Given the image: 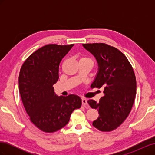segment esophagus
I'll list each match as a JSON object with an SVG mask.
<instances>
[{
    "label": "esophagus",
    "mask_w": 155,
    "mask_h": 155,
    "mask_svg": "<svg viewBox=\"0 0 155 155\" xmlns=\"http://www.w3.org/2000/svg\"><path fill=\"white\" fill-rule=\"evenodd\" d=\"M81 101H82V105L83 106H87V101L86 100V98L83 97L82 100H81Z\"/></svg>",
    "instance_id": "obj_1"
}]
</instances>
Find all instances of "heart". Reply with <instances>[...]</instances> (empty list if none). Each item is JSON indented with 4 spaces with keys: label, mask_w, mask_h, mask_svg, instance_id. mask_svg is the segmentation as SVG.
<instances>
[{
    "label": "heart",
    "mask_w": 155,
    "mask_h": 155,
    "mask_svg": "<svg viewBox=\"0 0 155 155\" xmlns=\"http://www.w3.org/2000/svg\"><path fill=\"white\" fill-rule=\"evenodd\" d=\"M80 60H86V61H91V62L92 63V61L91 60V59L88 58H85H85H81Z\"/></svg>",
    "instance_id": "heart-1"
}]
</instances>
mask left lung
<instances>
[{
    "label": "left lung",
    "mask_w": 155,
    "mask_h": 155,
    "mask_svg": "<svg viewBox=\"0 0 155 155\" xmlns=\"http://www.w3.org/2000/svg\"><path fill=\"white\" fill-rule=\"evenodd\" d=\"M83 46L98 63V72L91 87L104 88V96L99 102L87 101L99 114L92 125L103 132H110L124 122L133 107L137 90L134 70L126 56L113 46L102 43Z\"/></svg>",
    "instance_id": "1"
}]
</instances>
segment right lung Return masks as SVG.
I'll list each match as a JSON object with an SVG mask.
<instances>
[{"mask_svg": "<svg viewBox=\"0 0 155 155\" xmlns=\"http://www.w3.org/2000/svg\"><path fill=\"white\" fill-rule=\"evenodd\" d=\"M74 45H45L32 53L21 68L18 85L23 105L31 122L43 132L63 128L81 106L78 96H58L53 87L59 79V64Z\"/></svg>", "mask_w": 155, "mask_h": 155, "instance_id": "add662e5", "label": "right lung"}]
</instances>
